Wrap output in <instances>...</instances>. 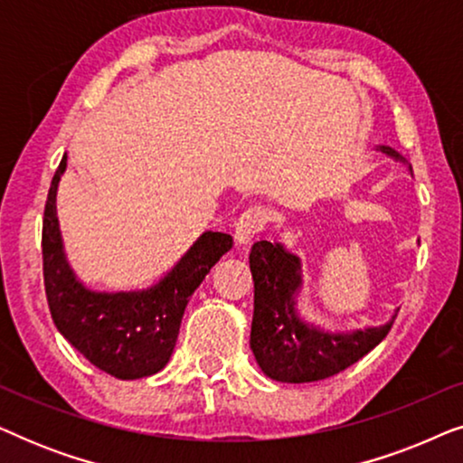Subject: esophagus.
Wrapping results in <instances>:
<instances>
[{"instance_id":"34e87169","label":"esophagus","mask_w":463,"mask_h":463,"mask_svg":"<svg viewBox=\"0 0 463 463\" xmlns=\"http://www.w3.org/2000/svg\"><path fill=\"white\" fill-rule=\"evenodd\" d=\"M269 221V213L265 206H250L240 214V219L236 221V242L240 246H249L252 242V238L257 236L259 232H263L265 223Z\"/></svg>"}]
</instances>
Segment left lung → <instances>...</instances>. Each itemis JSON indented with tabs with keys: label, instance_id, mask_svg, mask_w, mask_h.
<instances>
[{
	"label": "left lung",
	"instance_id": "8db88e82",
	"mask_svg": "<svg viewBox=\"0 0 463 463\" xmlns=\"http://www.w3.org/2000/svg\"><path fill=\"white\" fill-rule=\"evenodd\" d=\"M377 151L404 164L411 173V164L396 149L379 145ZM249 263L255 282L250 350L259 369L274 382L309 383L337 375L382 344L396 318L398 309L383 325L328 331L299 312V255L278 240H259L252 244Z\"/></svg>",
	"mask_w": 463,
	"mask_h": 463
}]
</instances>
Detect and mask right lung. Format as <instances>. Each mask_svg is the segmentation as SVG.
I'll list each match as a JSON object with an SVG mask.
<instances>
[{"label":"right lung","mask_w":463,"mask_h":463,"mask_svg":"<svg viewBox=\"0 0 463 463\" xmlns=\"http://www.w3.org/2000/svg\"><path fill=\"white\" fill-rule=\"evenodd\" d=\"M65 168L67 154L52 176L42 233L43 284L54 325L97 369L118 379L156 375L173 356L189 299L233 240L223 232H204L151 287L111 293L88 288L69 265L56 214Z\"/></svg>","instance_id":"add662e5"}]
</instances>
